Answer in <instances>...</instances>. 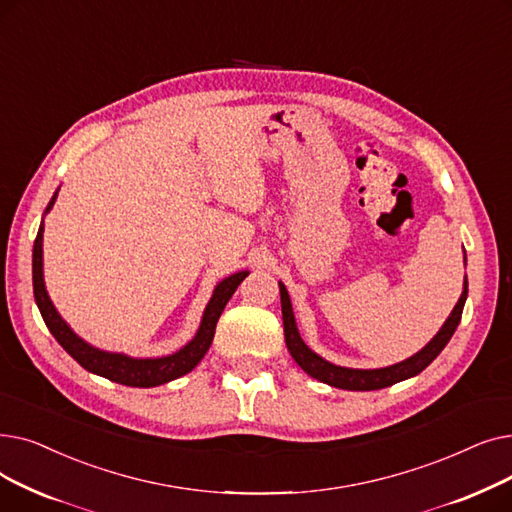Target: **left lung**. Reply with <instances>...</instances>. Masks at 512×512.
<instances>
[{
    "label": "left lung",
    "mask_w": 512,
    "mask_h": 512,
    "mask_svg": "<svg viewBox=\"0 0 512 512\" xmlns=\"http://www.w3.org/2000/svg\"><path fill=\"white\" fill-rule=\"evenodd\" d=\"M279 291H281V312H283V331H285V344L289 354L294 356V360L300 364V367L314 379H319L327 385L339 387V389H352V392H371V389H383L387 385H394L398 381H404L408 377L419 375L423 369H427L429 364L437 358L446 344L450 342V337L454 335L460 316H462V308H465L467 302V291H469V283L465 279V291L458 300V304L454 306L452 314L448 316V321L444 323V327L440 329L431 342L417 352L415 356H410L404 362L392 364V367L385 369H373V371H362V369H346V367H337V364L327 362L325 358H321L319 354H314L304 342L298 333L296 327V319L294 312H291V302H289V294L283 283H279Z\"/></svg>",
    "instance_id": "left-lung-1"
}]
</instances>
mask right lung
I'll return each instance as SVG.
<instances>
[{
    "instance_id": "1",
    "label": "right lung",
    "mask_w": 512,
    "mask_h": 512,
    "mask_svg": "<svg viewBox=\"0 0 512 512\" xmlns=\"http://www.w3.org/2000/svg\"><path fill=\"white\" fill-rule=\"evenodd\" d=\"M56 196L58 193H54L52 202L47 204V210L54 206ZM41 243H43V223L39 227V233L35 237V246H33V294H35V302L39 306V312L43 316L47 329L52 331V335L58 339V344L72 358H75L83 369H87L89 373L100 375V377H106L110 381H116L120 385H131V387H156V385L168 383V381H173V379L187 375L189 371L196 369L198 362L204 358V354L208 352V348L212 344L216 323H218V319H221L227 302L235 294L237 285L248 277V271H241L216 285L214 294L204 310V319H202L198 335L193 337L183 350L170 354V356H164V358H129L125 354H110V352H102V350L85 344L83 339L72 333L70 327L60 319V314L56 312L50 296H47L45 285H43V248H41Z\"/></svg>"
}]
</instances>
